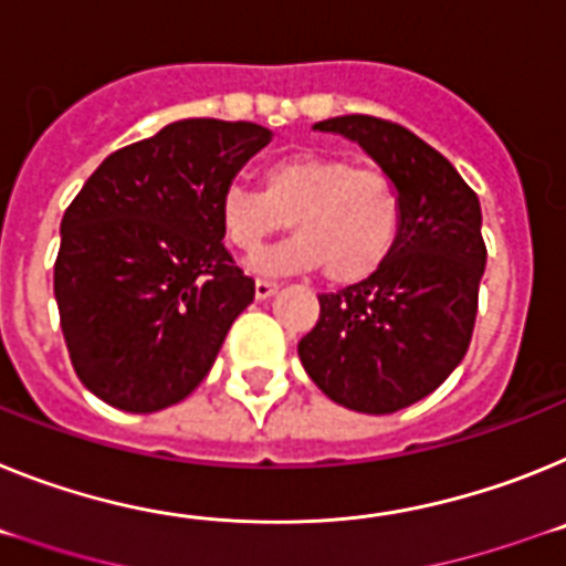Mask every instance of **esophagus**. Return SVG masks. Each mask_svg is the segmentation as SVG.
I'll return each instance as SVG.
<instances>
[{
    "label": "esophagus",
    "instance_id": "34e87169",
    "mask_svg": "<svg viewBox=\"0 0 566 566\" xmlns=\"http://www.w3.org/2000/svg\"><path fill=\"white\" fill-rule=\"evenodd\" d=\"M276 290H279L276 282H270V279H255V298H259V302L273 296Z\"/></svg>",
    "mask_w": 566,
    "mask_h": 566
}]
</instances>
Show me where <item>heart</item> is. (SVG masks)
<instances>
[{
    "label": "heart",
    "instance_id": "obj_1",
    "mask_svg": "<svg viewBox=\"0 0 566 566\" xmlns=\"http://www.w3.org/2000/svg\"><path fill=\"white\" fill-rule=\"evenodd\" d=\"M216 213L224 242L242 255L259 253L284 222L296 230L290 242L255 259L259 273L322 268L327 282L358 284L376 276L396 250L405 201L396 179L381 167L296 154L264 167L262 190L228 185Z\"/></svg>",
    "mask_w": 566,
    "mask_h": 566
}]
</instances>
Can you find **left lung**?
<instances>
[{"label":"left lung","mask_w":566,"mask_h":566,"mask_svg":"<svg viewBox=\"0 0 566 566\" xmlns=\"http://www.w3.org/2000/svg\"><path fill=\"white\" fill-rule=\"evenodd\" d=\"M316 130L365 147L399 185L405 219L376 276L318 296L298 358L327 399L385 416L430 396L470 347L488 264L481 205L436 147L396 122L353 113Z\"/></svg>","instance_id":"obj_1"}]
</instances>
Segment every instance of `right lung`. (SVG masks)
Segmentation results:
<instances>
[{"mask_svg": "<svg viewBox=\"0 0 566 566\" xmlns=\"http://www.w3.org/2000/svg\"><path fill=\"white\" fill-rule=\"evenodd\" d=\"M270 136L253 122H174L107 156L67 205L53 293L73 370L105 405L165 410L210 373L255 296L216 205Z\"/></svg>", "mask_w": 566, "mask_h": 566, "instance_id": "1", "label": "right lung"}]
</instances>
